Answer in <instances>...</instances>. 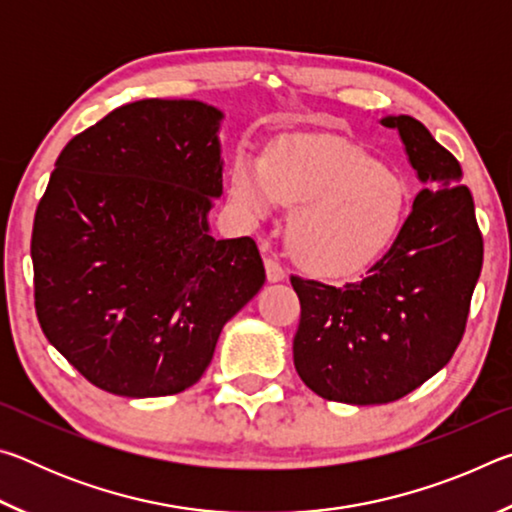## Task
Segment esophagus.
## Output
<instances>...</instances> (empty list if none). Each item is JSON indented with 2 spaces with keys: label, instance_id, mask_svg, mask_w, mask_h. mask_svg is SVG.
I'll list each match as a JSON object with an SVG mask.
<instances>
[{
  "label": "esophagus",
  "instance_id": "obj_1",
  "mask_svg": "<svg viewBox=\"0 0 512 512\" xmlns=\"http://www.w3.org/2000/svg\"><path fill=\"white\" fill-rule=\"evenodd\" d=\"M264 266H266V277L268 282H282L284 277H287V271H284L282 264L277 262V259L273 255H268L264 259Z\"/></svg>",
  "mask_w": 512,
  "mask_h": 512
}]
</instances>
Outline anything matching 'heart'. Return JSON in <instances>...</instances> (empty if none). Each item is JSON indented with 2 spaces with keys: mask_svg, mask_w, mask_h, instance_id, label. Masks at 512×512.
Here are the masks:
<instances>
[{
  "mask_svg": "<svg viewBox=\"0 0 512 512\" xmlns=\"http://www.w3.org/2000/svg\"><path fill=\"white\" fill-rule=\"evenodd\" d=\"M232 196L250 219L296 207L289 248L309 273L329 280L359 275L395 244L409 189L370 153L334 137L291 135L266 158L241 151L232 167Z\"/></svg>",
  "mask_w": 512,
  "mask_h": 512,
  "instance_id": "heart-1",
  "label": "heart"
}]
</instances>
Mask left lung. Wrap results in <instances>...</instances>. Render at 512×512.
<instances>
[{
	"instance_id": "1",
	"label": "left lung",
	"mask_w": 512,
	"mask_h": 512,
	"mask_svg": "<svg viewBox=\"0 0 512 512\" xmlns=\"http://www.w3.org/2000/svg\"><path fill=\"white\" fill-rule=\"evenodd\" d=\"M422 183L391 250L361 282L336 289L291 277L300 298L293 366L323 400L386 404L447 366L465 332L483 239L461 164L427 126L386 115Z\"/></svg>"
}]
</instances>
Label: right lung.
I'll use <instances>...</instances> for the list:
<instances>
[{
    "mask_svg": "<svg viewBox=\"0 0 512 512\" xmlns=\"http://www.w3.org/2000/svg\"><path fill=\"white\" fill-rule=\"evenodd\" d=\"M223 112L126 103L58 155L31 235L47 341L101 391L176 395L266 280L250 237L214 239Z\"/></svg>",
    "mask_w": 512,
    "mask_h": 512,
    "instance_id": "right-lung-1",
    "label": "right lung"
}]
</instances>
